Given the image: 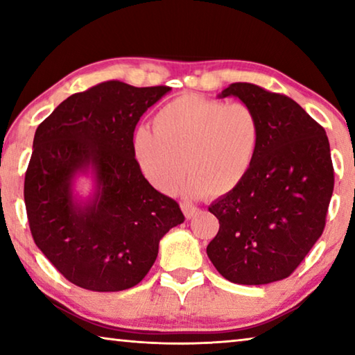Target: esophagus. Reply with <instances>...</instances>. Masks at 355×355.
<instances>
[{"label": "esophagus", "mask_w": 355, "mask_h": 355, "mask_svg": "<svg viewBox=\"0 0 355 355\" xmlns=\"http://www.w3.org/2000/svg\"><path fill=\"white\" fill-rule=\"evenodd\" d=\"M182 209H183V213L188 219L194 218V216L199 213V208L194 207V205H189V203H182Z\"/></svg>", "instance_id": "1"}]
</instances>
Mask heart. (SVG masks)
Listing matches in <instances>:
<instances>
[{"label":"heart","mask_w":355,"mask_h":355,"mask_svg":"<svg viewBox=\"0 0 355 355\" xmlns=\"http://www.w3.org/2000/svg\"><path fill=\"white\" fill-rule=\"evenodd\" d=\"M261 139L258 114L245 103L228 105L202 95H182L153 117V130L135 131L133 152L156 189L180 186L186 197H219L249 175Z\"/></svg>","instance_id":"b5f03b06"}]
</instances>
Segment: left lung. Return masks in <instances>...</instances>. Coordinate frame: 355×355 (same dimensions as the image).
<instances>
[{"mask_svg": "<svg viewBox=\"0 0 355 355\" xmlns=\"http://www.w3.org/2000/svg\"><path fill=\"white\" fill-rule=\"evenodd\" d=\"M219 97L254 107L261 139L244 182L208 207L219 232L207 254L233 284L266 285L291 275L322 235L334 192L329 139L286 95L233 83Z\"/></svg>", "mask_w": 355, "mask_h": 355, "instance_id": "1", "label": "left lung"}]
</instances>
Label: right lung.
<instances>
[{
	"mask_svg": "<svg viewBox=\"0 0 355 355\" xmlns=\"http://www.w3.org/2000/svg\"><path fill=\"white\" fill-rule=\"evenodd\" d=\"M171 91L105 81L64 100L34 135L25 205L34 243L84 290L135 286L158 257L159 239L184 216L142 175L133 152L142 114ZM91 171L94 196L80 201L73 182Z\"/></svg>",
	"mask_w": 355,
	"mask_h": 355,
	"instance_id": "obj_1",
	"label": "right lung"
}]
</instances>
